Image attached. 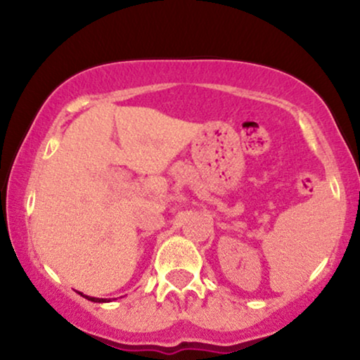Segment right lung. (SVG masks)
Wrapping results in <instances>:
<instances>
[{
	"label": "right lung",
	"mask_w": 360,
	"mask_h": 360,
	"mask_svg": "<svg viewBox=\"0 0 360 360\" xmlns=\"http://www.w3.org/2000/svg\"><path fill=\"white\" fill-rule=\"evenodd\" d=\"M81 296H84L86 300H89V301H94V303H106V301L108 300H105V298H93V296H86V295H82V292H79Z\"/></svg>",
	"instance_id": "add662e5"
}]
</instances>
